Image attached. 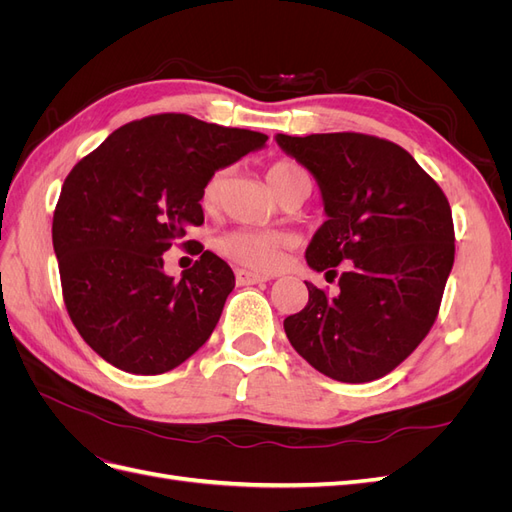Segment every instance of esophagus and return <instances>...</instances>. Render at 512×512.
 Here are the masks:
<instances>
[{
    "label": "esophagus",
    "mask_w": 512,
    "mask_h": 512,
    "mask_svg": "<svg viewBox=\"0 0 512 512\" xmlns=\"http://www.w3.org/2000/svg\"><path fill=\"white\" fill-rule=\"evenodd\" d=\"M235 275H237V284L239 286H252V284H260V282H269L271 280L269 275H260V273L247 271V269H237Z\"/></svg>",
    "instance_id": "1"
}]
</instances>
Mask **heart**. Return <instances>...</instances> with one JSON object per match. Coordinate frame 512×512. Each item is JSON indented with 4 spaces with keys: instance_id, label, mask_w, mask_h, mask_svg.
Wrapping results in <instances>:
<instances>
[{
    "instance_id": "heart-1",
    "label": "heart",
    "mask_w": 512,
    "mask_h": 512,
    "mask_svg": "<svg viewBox=\"0 0 512 512\" xmlns=\"http://www.w3.org/2000/svg\"><path fill=\"white\" fill-rule=\"evenodd\" d=\"M226 170H215V173L205 181L203 192H200V205H203L207 211H213L220 205L222 192L226 185ZM301 173V168H297L290 162H275L267 168V183L271 185V190L275 196H280L286 185L297 179ZM288 243V237L282 235V232H273V230H256V228H237L224 235L218 241L220 252L228 256L230 260L239 262L243 267L258 269V271H271L282 260V250Z\"/></svg>"
}]
</instances>
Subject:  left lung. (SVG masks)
Wrapping results in <instances>:
<instances>
[{
	"mask_svg": "<svg viewBox=\"0 0 512 512\" xmlns=\"http://www.w3.org/2000/svg\"><path fill=\"white\" fill-rule=\"evenodd\" d=\"M277 145L314 175L327 220L305 250L339 292L305 282L309 301L284 320L292 348L339 382L393 371L436 322L455 260L451 205L406 149L384 138L335 132L288 136Z\"/></svg>",
	"mask_w": 512,
	"mask_h": 512,
	"instance_id": "8db88e82",
	"label": "left lung"
}]
</instances>
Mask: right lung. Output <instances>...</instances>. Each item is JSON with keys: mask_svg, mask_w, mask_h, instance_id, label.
<instances>
[{"mask_svg": "<svg viewBox=\"0 0 512 512\" xmlns=\"http://www.w3.org/2000/svg\"><path fill=\"white\" fill-rule=\"evenodd\" d=\"M265 145L260 132L164 113L121 126L70 170L53 250L74 327L106 363L156 376L207 342L235 273L198 243L175 281L161 254L205 222L200 192L215 170Z\"/></svg>", "mask_w": 512, "mask_h": 512, "instance_id": "right-lung-1", "label": "right lung"}]
</instances>
